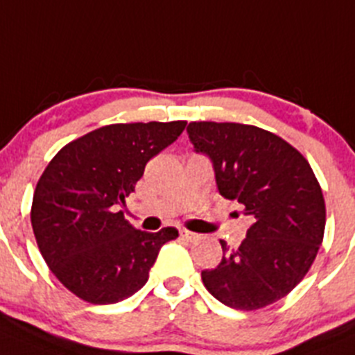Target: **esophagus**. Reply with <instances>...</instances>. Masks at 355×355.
Returning a JSON list of instances; mask_svg holds the SVG:
<instances>
[{
  "mask_svg": "<svg viewBox=\"0 0 355 355\" xmlns=\"http://www.w3.org/2000/svg\"><path fill=\"white\" fill-rule=\"evenodd\" d=\"M180 234H181V237L184 239V241H190V242H193V241H197V239H198V234H193V232L181 230Z\"/></svg>",
  "mask_w": 355,
  "mask_h": 355,
  "instance_id": "1",
  "label": "esophagus"
}]
</instances>
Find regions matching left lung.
<instances>
[{
    "mask_svg": "<svg viewBox=\"0 0 355 355\" xmlns=\"http://www.w3.org/2000/svg\"><path fill=\"white\" fill-rule=\"evenodd\" d=\"M193 151L205 155L216 187L251 218L237 249L221 242L223 259L204 270L207 291L237 310H258L300 284L322 244L326 205L312 167L275 134L244 123L193 121Z\"/></svg>",
    "mask_w": 355,
    "mask_h": 355,
    "instance_id": "obj_1",
    "label": "left lung"
}]
</instances>
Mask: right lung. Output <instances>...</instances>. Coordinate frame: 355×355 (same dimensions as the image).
Wrapping results in <instances>:
<instances>
[{"instance_id":"add662e5","label":"right lung","mask_w":355,"mask_h":355,"mask_svg":"<svg viewBox=\"0 0 355 355\" xmlns=\"http://www.w3.org/2000/svg\"><path fill=\"white\" fill-rule=\"evenodd\" d=\"M184 125H106L64 146L46 165L33 197V232L49 268L78 298L94 305L127 300L146 284L162 245L180 235L172 226L137 230L118 207L150 158Z\"/></svg>"}]
</instances>
